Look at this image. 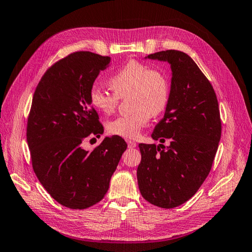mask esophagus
Returning <instances> with one entry per match:
<instances>
[{"label": "esophagus", "mask_w": 252, "mask_h": 252, "mask_svg": "<svg viewBox=\"0 0 252 252\" xmlns=\"http://www.w3.org/2000/svg\"><path fill=\"white\" fill-rule=\"evenodd\" d=\"M126 143H127V146H129V148H135L137 145V144L133 141H126Z\"/></svg>", "instance_id": "obj_1"}]
</instances>
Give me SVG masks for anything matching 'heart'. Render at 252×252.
I'll return each instance as SVG.
<instances>
[{
    "instance_id": "heart-1",
    "label": "heart",
    "mask_w": 252,
    "mask_h": 252,
    "mask_svg": "<svg viewBox=\"0 0 252 252\" xmlns=\"http://www.w3.org/2000/svg\"><path fill=\"white\" fill-rule=\"evenodd\" d=\"M109 84L115 93L107 92L97 84L90 88L91 106L101 114L109 115L115 110L119 97L131 95L134 110L129 116L118 117L107 123V130L112 135L135 138L152 116L159 115L168 105L170 85L167 77L141 62L126 63L109 79Z\"/></svg>"
}]
</instances>
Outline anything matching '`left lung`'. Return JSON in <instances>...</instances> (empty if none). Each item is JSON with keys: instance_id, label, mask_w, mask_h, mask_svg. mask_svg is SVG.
<instances>
[{"instance_id": "obj_1", "label": "left lung", "mask_w": 252, "mask_h": 252, "mask_svg": "<svg viewBox=\"0 0 252 252\" xmlns=\"http://www.w3.org/2000/svg\"><path fill=\"white\" fill-rule=\"evenodd\" d=\"M146 60L168 62L171 87L164 116L153 140L140 144L138 189L145 200L160 208H175L196 194L210 172L221 138L217 95L196 63L184 52H157Z\"/></svg>"}]
</instances>
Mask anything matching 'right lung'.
<instances>
[{
	"instance_id": "right-lung-1",
	"label": "right lung",
	"mask_w": 252,
	"mask_h": 252,
	"mask_svg": "<svg viewBox=\"0 0 252 252\" xmlns=\"http://www.w3.org/2000/svg\"><path fill=\"white\" fill-rule=\"evenodd\" d=\"M111 58L76 52L55 63L37 84L27 126V142L36 178L54 199L87 209L103 199L126 143L106 136L93 151L84 142L104 127L89 100L90 88Z\"/></svg>"
}]
</instances>
